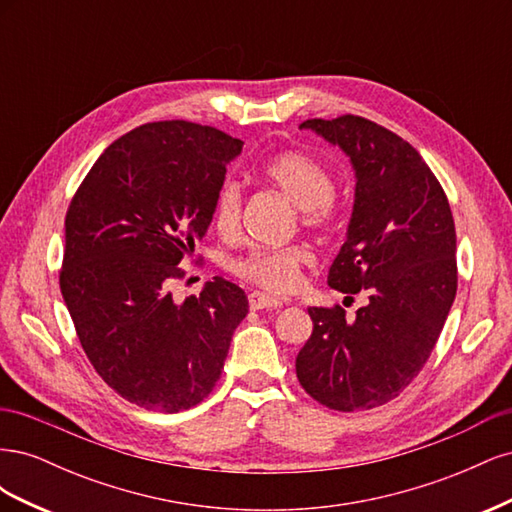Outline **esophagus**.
<instances>
[{"label":"esophagus","mask_w":512,"mask_h":512,"mask_svg":"<svg viewBox=\"0 0 512 512\" xmlns=\"http://www.w3.org/2000/svg\"><path fill=\"white\" fill-rule=\"evenodd\" d=\"M284 301L282 299H275V297H269V294L265 292H252L250 294V307L252 309H267V312H271V309H277L282 307Z\"/></svg>","instance_id":"obj_1"}]
</instances>
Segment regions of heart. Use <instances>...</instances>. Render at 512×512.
<instances>
[{
	"mask_svg": "<svg viewBox=\"0 0 512 512\" xmlns=\"http://www.w3.org/2000/svg\"><path fill=\"white\" fill-rule=\"evenodd\" d=\"M265 177L275 190L290 198L301 211L305 226H324L335 215V179L318 158L303 151H286L262 166ZM243 190L239 181L226 179L213 200V224L222 235H235L241 226ZM312 265V254L301 245L252 250L235 260L232 271L243 280L273 292L297 288L301 271Z\"/></svg>",
	"mask_w": 512,
	"mask_h": 512,
	"instance_id": "1",
	"label": "heart"
}]
</instances>
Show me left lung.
I'll return each instance as SVG.
<instances>
[{
  "label": "left lung",
  "instance_id": "1",
  "mask_svg": "<svg viewBox=\"0 0 512 512\" xmlns=\"http://www.w3.org/2000/svg\"><path fill=\"white\" fill-rule=\"evenodd\" d=\"M354 168V207L329 286L369 303L354 320L309 307L314 331L297 356V378L318 404L371 410L395 399L436 346L457 292V237L448 198L410 143L356 115L307 119Z\"/></svg>",
  "mask_w": 512,
  "mask_h": 512
}]
</instances>
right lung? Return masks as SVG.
Here are the masks:
<instances>
[{"mask_svg": "<svg viewBox=\"0 0 512 512\" xmlns=\"http://www.w3.org/2000/svg\"><path fill=\"white\" fill-rule=\"evenodd\" d=\"M241 147L198 123H145L104 149L68 207L59 286L76 335L100 378L145 410L200 404L247 316L245 292L222 277L183 303L168 290Z\"/></svg>", "mask_w": 512, "mask_h": 512, "instance_id": "obj_1", "label": "right lung"}]
</instances>
